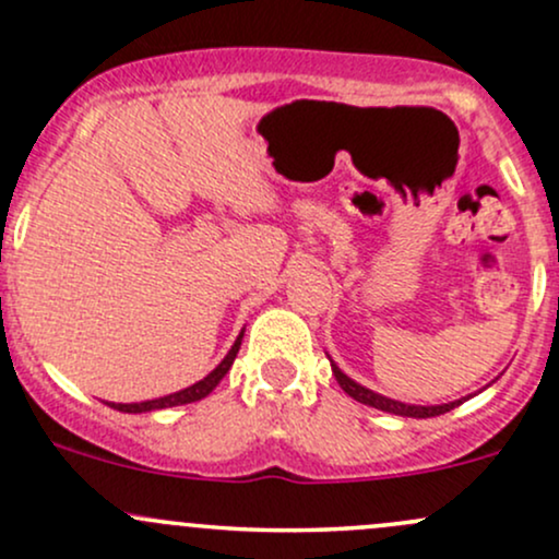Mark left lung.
Instances as JSON below:
<instances>
[{"label": "left lung", "instance_id": "1", "mask_svg": "<svg viewBox=\"0 0 559 559\" xmlns=\"http://www.w3.org/2000/svg\"><path fill=\"white\" fill-rule=\"evenodd\" d=\"M329 360H331V355H329ZM331 371H334V377H336V382H340V388L345 390L347 395L353 397V401L364 403V406H371V408H377V411H384V414L408 416V419H432V416H440V414H445V411L462 406L464 401H469V397H472V395L459 397V401L438 403V406H419V403H403V401H395V397L382 395V392H373L369 388H364V384H358V382H355V379H349L347 373L334 364V360H331ZM483 390H486V388H483Z\"/></svg>", "mask_w": 559, "mask_h": 559}]
</instances>
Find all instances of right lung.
Wrapping results in <instances>:
<instances>
[{"label": "right lung", "mask_w": 559, "mask_h": 559, "mask_svg": "<svg viewBox=\"0 0 559 559\" xmlns=\"http://www.w3.org/2000/svg\"><path fill=\"white\" fill-rule=\"evenodd\" d=\"M243 331H247V326H243L241 331H238L236 342H233L228 355H225L223 360H219L214 369L206 373L204 379H199L195 384H190V388L186 390H177V392H169V395H162V397H153V401H140V403H108L110 408L116 411H124V414H151V411H162V408H175V406H186V403H195V401H204L210 392L217 388L219 382H223L225 373L230 371L233 360H236L238 355V347H241V340H243Z\"/></svg>", "instance_id": "obj_1"}]
</instances>
